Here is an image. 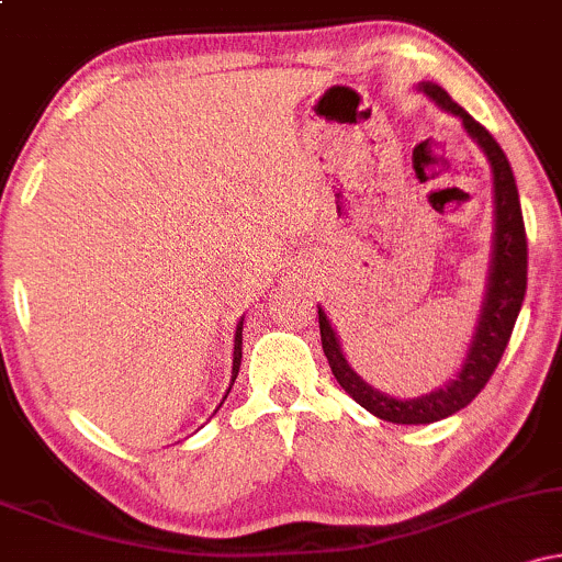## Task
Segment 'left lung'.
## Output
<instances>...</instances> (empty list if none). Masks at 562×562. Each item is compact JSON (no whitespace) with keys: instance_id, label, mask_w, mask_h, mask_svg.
Listing matches in <instances>:
<instances>
[{"instance_id":"8db88e82","label":"left lung","mask_w":562,"mask_h":562,"mask_svg":"<svg viewBox=\"0 0 562 562\" xmlns=\"http://www.w3.org/2000/svg\"><path fill=\"white\" fill-rule=\"evenodd\" d=\"M417 92H423L430 102H436L443 113L457 115L465 126L468 137L481 147V153L488 160L494 184V232H492V254H488L486 269V285H483V299L479 308V319H475L473 335L462 359L457 375L449 380L443 389L415 398H398L389 393L378 391L362 380L357 370L348 364L340 338L335 333L333 322L327 319L325 308H319V335H322V351H325L327 362L335 380L340 383L348 396L357 404H362L367 412L380 417L385 423L396 425H428L438 423L443 417L454 415V412L465 409V406L479 396L488 378L494 375L496 364H499L502 353H505L509 335H513L515 319H518L520 306H524L526 295V272H528V245H526V227L524 214H520V198L518 184H515L513 169L502 147L496 145L492 134L483 128L479 121L470 115L465 108L457 105L451 97L443 92L434 81L417 83Z\"/></svg>"}]
</instances>
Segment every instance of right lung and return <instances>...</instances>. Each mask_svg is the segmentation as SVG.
<instances>
[{"mask_svg":"<svg viewBox=\"0 0 562 562\" xmlns=\"http://www.w3.org/2000/svg\"><path fill=\"white\" fill-rule=\"evenodd\" d=\"M240 362H243V317L235 327V351H232V383H235L237 372H240ZM232 383H229L227 393L232 391ZM227 393H224V398H227ZM224 398H222V404H224ZM222 404H218V406H222ZM218 406H216V409H218Z\"/></svg>","mask_w":562,"mask_h":562,"instance_id":"right-lung-1","label":"right lung"}]
</instances>
